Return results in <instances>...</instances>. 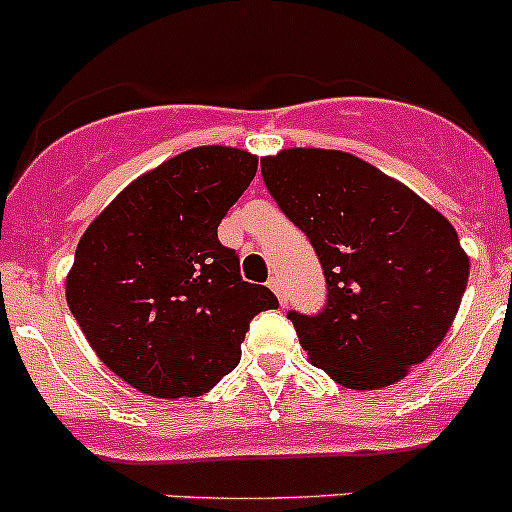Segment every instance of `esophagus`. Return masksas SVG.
<instances>
[{
	"instance_id": "obj_1",
	"label": "esophagus",
	"mask_w": 512,
	"mask_h": 512,
	"mask_svg": "<svg viewBox=\"0 0 512 512\" xmlns=\"http://www.w3.org/2000/svg\"><path fill=\"white\" fill-rule=\"evenodd\" d=\"M267 287H270V290L277 295V300H280L282 305H285V290H282L280 277H270V280H267Z\"/></svg>"
}]
</instances>
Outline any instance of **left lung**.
<instances>
[{
	"mask_svg": "<svg viewBox=\"0 0 512 512\" xmlns=\"http://www.w3.org/2000/svg\"><path fill=\"white\" fill-rule=\"evenodd\" d=\"M260 167L325 272L322 312L287 315L307 360L350 390L403 380L458 315L470 262L455 227L347 152L292 147L262 157Z\"/></svg>",
	"mask_w": 512,
	"mask_h": 512,
	"instance_id": "1",
	"label": "left lung"
}]
</instances>
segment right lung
<instances>
[{"label":"right lung","instance_id":"add662e5","mask_svg":"<svg viewBox=\"0 0 512 512\" xmlns=\"http://www.w3.org/2000/svg\"><path fill=\"white\" fill-rule=\"evenodd\" d=\"M257 172L235 147H195L124 187L84 230L67 305L99 360L155 398H197L240 362L250 320L275 310L217 227Z\"/></svg>","mask_w":512,"mask_h":512}]
</instances>
